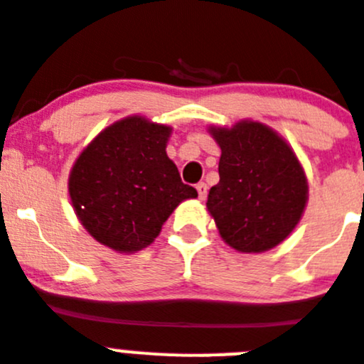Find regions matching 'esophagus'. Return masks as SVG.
I'll return each mask as SVG.
<instances>
[{
	"label": "esophagus",
	"mask_w": 364,
	"mask_h": 364,
	"mask_svg": "<svg viewBox=\"0 0 364 364\" xmlns=\"http://www.w3.org/2000/svg\"><path fill=\"white\" fill-rule=\"evenodd\" d=\"M196 190H198V196H199V199H205L206 198V185L205 183H198V185H196Z\"/></svg>",
	"instance_id": "esophagus-1"
}]
</instances>
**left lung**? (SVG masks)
Instances as JSON below:
<instances>
[{"mask_svg":"<svg viewBox=\"0 0 364 364\" xmlns=\"http://www.w3.org/2000/svg\"><path fill=\"white\" fill-rule=\"evenodd\" d=\"M208 130L221 158L219 183L208 192L206 208L223 241L247 254L283 243L309 201V183L294 150L257 121Z\"/></svg>","mask_w":364,"mask_h":364,"instance_id":"left-lung-1","label":"left lung"}]
</instances>
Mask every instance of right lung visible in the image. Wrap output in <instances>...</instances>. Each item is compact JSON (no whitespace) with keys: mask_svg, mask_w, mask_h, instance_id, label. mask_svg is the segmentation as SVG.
I'll return each mask as SVG.
<instances>
[{"mask_svg":"<svg viewBox=\"0 0 364 364\" xmlns=\"http://www.w3.org/2000/svg\"><path fill=\"white\" fill-rule=\"evenodd\" d=\"M170 134V127L130 116L101 130L80 154L68 194L97 243L119 254L143 250L179 203L198 198L166 156Z\"/></svg>","mask_w":364,"mask_h":364,"instance_id":"obj_1","label":"right lung"}]
</instances>
